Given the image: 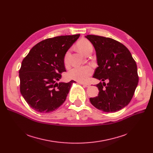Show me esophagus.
Masks as SVG:
<instances>
[{"instance_id": "1", "label": "esophagus", "mask_w": 153, "mask_h": 153, "mask_svg": "<svg viewBox=\"0 0 153 153\" xmlns=\"http://www.w3.org/2000/svg\"><path fill=\"white\" fill-rule=\"evenodd\" d=\"M80 84L83 85L85 87H89L90 86V84L89 83H84V82H80Z\"/></svg>"}]
</instances>
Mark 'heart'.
<instances>
[{"label": "heart", "instance_id": "b5f03b06", "mask_svg": "<svg viewBox=\"0 0 153 153\" xmlns=\"http://www.w3.org/2000/svg\"><path fill=\"white\" fill-rule=\"evenodd\" d=\"M79 50L82 53L86 54L93 50V45L92 43L87 39L82 38L80 39L77 43ZM69 55V51H68L64 56V62L66 64L68 62V58ZM94 72L93 68L91 66H74L69 69L67 76L68 78L76 80L78 82L86 81L90 76Z\"/></svg>", "mask_w": 153, "mask_h": 153}]
</instances>
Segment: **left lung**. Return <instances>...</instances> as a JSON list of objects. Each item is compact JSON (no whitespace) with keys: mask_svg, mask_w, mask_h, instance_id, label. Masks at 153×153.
<instances>
[{"mask_svg":"<svg viewBox=\"0 0 153 153\" xmlns=\"http://www.w3.org/2000/svg\"><path fill=\"white\" fill-rule=\"evenodd\" d=\"M85 37L94 45L97 55L99 67L93 77L103 82L96 85L98 96L90 98V101L101 111H117L130 102L138 85L136 61L128 48L117 40L94 35Z\"/></svg>","mask_w":153,"mask_h":153,"instance_id":"obj_1","label":"left lung"}]
</instances>
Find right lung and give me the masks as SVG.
Listing matches in <instances>:
<instances>
[{
  "instance_id": "1",
  "label": "right lung",
  "mask_w": 153,
  "mask_h": 153,
  "mask_svg": "<svg viewBox=\"0 0 153 153\" xmlns=\"http://www.w3.org/2000/svg\"><path fill=\"white\" fill-rule=\"evenodd\" d=\"M80 34L47 38L31 48L19 70L20 90L33 110L49 113L65 102L72 84L56 82L66 71L64 56Z\"/></svg>"
}]
</instances>
